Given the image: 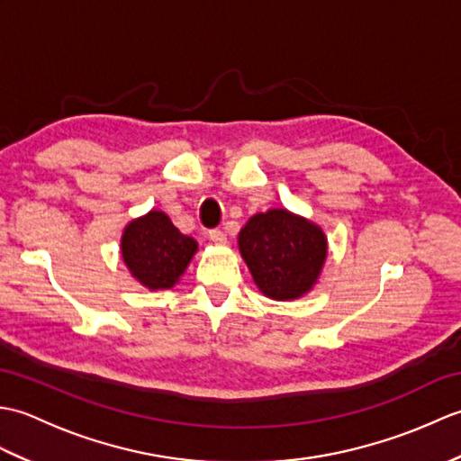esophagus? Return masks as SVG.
<instances>
[{
  "instance_id": "1",
  "label": "esophagus",
  "mask_w": 461,
  "mask_h": 461,
  "mask_svg": "<svg viewBox=\"0 0 461 461\" xmlns=\"http://www.w3.org/2000/svg\"><path fill=\"white\" fill-rule=\"evenodd\" d=\"M210 240L213 243H225V233L221 230H212L210 231Z\"/></svg>"
}]
</instances>
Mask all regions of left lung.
<instances>
[{"label": "left lung", "mask_w": 461, "mask_h": 461, "mask_svg": "<svg viewBox=\"0 0 461 461\" xmlns=\"http://www.w3.org/2000/svg\"><path fill=\"white\" fill-rule=\"evenodd\" d=\"M238 246L253 283L276 301L305 297L317 285L329 256L321 225L285 208L251 215Z\"/></svg>", "instance_id": "obj_1"}]
</instances>
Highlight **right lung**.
I'll return each instance as SVG.
<instances>
[{
	"instance_id": "add662e5",
	"label": "right lung",
	"mask_w": 461,
	"mask_h": 461,
	"mask_svg": "<svg viewBox=\"0 0 461 461\" xmlns=\"http://www.w3.org/2000/svg\"><path fill=\"white\" fill-rule=\"evenodd\" d=\"M198 251V241L184 236L160 210L124 225L121 258L131 276L150 291L172 289Z\"/></svg>"
}]
</instances>
